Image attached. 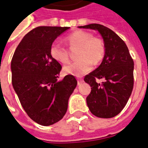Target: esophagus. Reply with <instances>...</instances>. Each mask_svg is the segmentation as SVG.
Instances as JSON below:
<instances>
[{
    "mask_svg": "<svg viewBox=\"0 0 148 148\" xmlns=\"http://www.w3.org/2000/svg\"><path fill=\"white\" fill-rule=\"evenodd\" d=\"M83 79L82 78H77V84H78V85L81 84L83 83Z\"/></svg>",
    "mask_w": 148,
    "mask_h": 148,
    "instance_id": "obj_1",
    "label": "esophagus"
}]
</instances>
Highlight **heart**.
<instances>
[{
	"instance_id": "obj_1",
	"label": "heart",
	"mask_w": 148,
	"mask_h": 148,
	"mask_svg": "<svg viewBox=\"0 0 148 148\" xmlns=\"http://www.w3.org/2000/svg\"><path fill=\"white\" fill-rule=\"evenodd\" d=\"M70 47H78L77 59L74 62L64 67L65 74L82 76L92 68L94 64H98L104 58L106 45L100 37L93 36L90 32L77 30L65 38ZM51 58L58 62L67 64L69 62L68 51L59 42L52 43L50 47Z\"/></svg>"
}]
</instances>
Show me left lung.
<instances>
[{
	"label": "left lung",
	"mask_w": 148,
	"mask_h": 148,
	"mask_svg": "<svg viewBox=\"0 0 148 148\" xmlns=\"http://www.w3.org/2000/svg\"><path fill=\"white\" fill-rule=\"evenodd\" d=\"M78 27L98 31L106 45L101 65L84 77V81L91 87L87 104L96 117H115L124 109L133 90V59L124 40L110 28L99 24ZM101 79L103 81L99 83L97 80Z\"/></svg>",
	"instance_id": "left-lung-1"
}]
</instances>
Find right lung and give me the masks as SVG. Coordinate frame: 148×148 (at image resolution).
Masks as SVG:
<instances>
[{"label":"right lung","mask_w":148,"mask_h":148,"mask_svg":"<svg viewBox=\"0 0 148 148\" xmlns=\"http://www.w3.org/2000/svg\"><path fill=\"white\" fill-rule=\"evenodd\" d=\"M69 28H34L23 38L11 60L13 88L27 114L43 126L62 119L67 112L68 99L77 84L71 74L58 81L62 67L50 53L53 40Z\"/></svg>","instance_id":"obj_1"}]
</instances>
